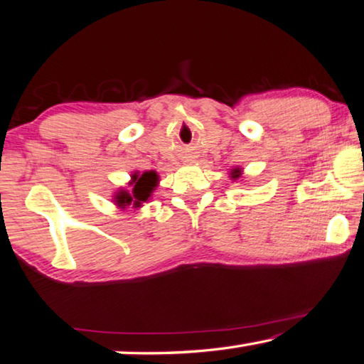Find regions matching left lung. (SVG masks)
Here are the masks:
<instances>
[{"label": "left lung", "instance_id": "8db88e82", "mask_svg": "<svg viewBox=\"0 0 364 364\" xmlns=\"http://www.w3.org/2000/svg\"><path fill=\"white\" fill-rule=\"evenodd\" d=\"M233 177H235V178L240 177V169H235V171H233Z\"/></svg>", "mask_w": 364, "mask_h": 364}]
</instances>
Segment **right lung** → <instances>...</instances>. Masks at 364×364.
<instances>
[{"mask_svg": "<svg viewBox=\"0 0 364 364\" xmlns=\"http://www.w3.org/2000/svg\"><path fill=\"white\" fill-rule=\"evenodd\" d=\"M133 183V193L121 191L117 195V202L121 208H124L126 205L131 203H133L134 207H141V203L146 202V200L151 197V192L154 191V187L157 186V173L154 171L144 172L143 176L134 173Z\"/></svg>", "mask_w": 364, "mask_h": 364, "instance_id": "right-lung-1", "label": "right lung"}]
</instances>
